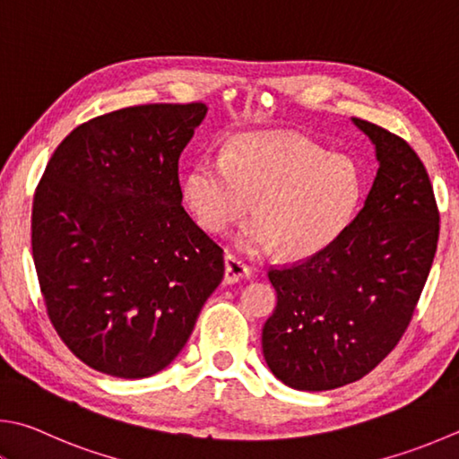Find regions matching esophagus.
Returning <instances> with one entry per match:
<instances>
[{
    "instance_id": "34e87169",
    "label": "esophagus",
    "mask_w": 459,
    "mask_h": 459,
    "mask_svg": "<svg viewBox=\"0 0 459 459\" xmlns=\"http://www.w3.org/2000/svg\"><path fill=\"white\" fill-rule=\"evenodd\" d=\"M248 274H251V269H248L243 258L227 253V256H224V282L227 285H235L238 281L248 279Z\"/></svg>"
}]
</instances>
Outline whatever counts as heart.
Listing matches in <instances>:
<instances>
[{"label": "heart", "instance_id": "1", "mask_svg": "<svg viewBox=\"0 0 459 459\" xmlns=\"http://www.w3.org/2000/svg\"><path fill=\"white\" fill-rule=\"evenodd\" d=\"M363 193L357 164L329 154L293 132L256 130L232 136L221 160H198L182 178L195 219L224 235L251 214L240 243L253 253L309 258L329 247L353 219Z\"/></svg>", "mask_w": 459, "mask_h": 459}]
</instances>
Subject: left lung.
<instances>
[{
	"instance_id": "obj_1",
	"label": "left lung",
	"mask_w": 459,
	"mask_h": 459,
	"mask_svg": "<svg viewBox=\"0 0 459 459\" xmlns=\"http://www.w3.org/2000/svg\"><path fill=\"white\" fill-rule=\"evenodd\" d=\"M351 120L379 162L363 208L321 253L269 271L277 307L263 355L274 377L301 391L347 385L394 351L437 248L439 212L420 156L377 124Z\"/></svg>"
}]
</instances>
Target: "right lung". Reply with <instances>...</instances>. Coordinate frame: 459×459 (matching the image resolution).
<instances>
[{
	"mask_svg": "<svg viewBox=\"0 0 459 459\" xmlns=\"http://www.w3.org/2000/svg\"><path fill=\"white\" fill-rule=\"evenodd\" d=\"M208 108H122L72 130L31 211V251L57 335L122 379L162 371L224 274L222 248L182 206L178 158Z\"/></svg>",
	"mask_w": 459,
	"mask_h": 459,
	"instance_id": "add662e5",
	"label": "right lung"
}]
</instances>
